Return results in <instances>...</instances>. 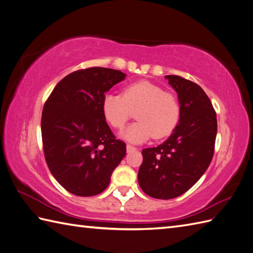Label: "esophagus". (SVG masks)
<instances>
[{"label":"esophagus","mask_w":253,"mask_h":253,"mask_svg":"<svg viewBox=\"0 0 253 253\" xmlns=\"http://www.w3.org/2000/svg\"><path fill=\"white\" fill-rule=\"evenodd\" d=\"M126 149H127V152H132V151H135V150H137L135 147L130 146V144H127V146H126Z\"/></svg>","instance_id":"esophagus-1"}]
</instances>
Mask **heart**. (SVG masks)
Here are the masks:
<instances>
[{
	"instance_id": "b5f03b06",
	"label": "heart",
	"mask_w": 253,
	"mask_h": 253,
	"mask_svg": "<svg viewBox=\"0 0 253 253\" xmlns=\"http://www.w3.org/2000/svg\"><path fill=\"white\" fill-rule=\"evenodd\" d=\"M136 111L138 122L126 128L122 137L141 143L151 137L162 139L170 135L179 121L180 104L175 94L146 80L127 85L123 94L107 93L102 100L103 116L115 129H122Z\"/></svg>"
}]
</instances>
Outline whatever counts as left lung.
Instances as JSON below:
<instances>
[{
    "mask_svg": "<svg viewBox=\"0 0 253 253\" xmlns=\"http://www.w3.org/2000/svg\"><path fill=\"white\" fill-rule=\"evenodd\" d=\"M178 95L179 122L166 141L142 150L139 186L155 199H173L196 184L211 163L217 132L216 113L197 84L165 76Z\"/></svg>",
    "mask_w": 253,
    "mask_h": 253,
    "instance_id": "8db88e82",
    "label": "left lung"
}]
</instances>
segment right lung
<instances>
[{
  "instance_id": "add662e5",
  "label": "right lung",
  "mask_w": 253,
  "mask_h": 253,
  "mask_svg": "<svg viewBox=\"0 0 253 253\" xmlns=\"http://www.w3.org/2000/svg\"><path fill=\"white\" fill-rule=\"evenodd\" d=\"M116 69L90 67L64 77L42 111L41 133L46 164L67 191L99 195L126 154V143L113 135L102 113V100L125 79Z\"/></svg>"
}]
</instances>
